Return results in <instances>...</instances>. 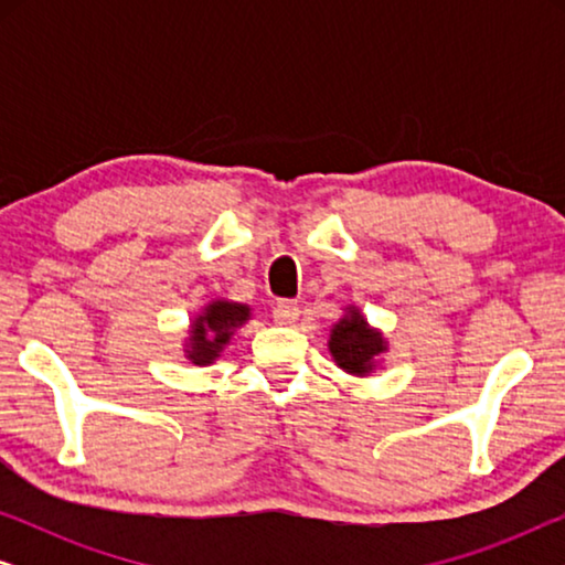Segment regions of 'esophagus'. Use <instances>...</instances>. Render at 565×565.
Instances as JSON below:
<instances>
[{
  "instance_id": "34e87169",
  "label": "esophagus",
  "mask_w": 565,
  "mask_h": 565,
  "mask_svg": "<svg viewBox=\"0 0 565 565\" xmlns=\"http://www.w3.org/2000/svg\"><path fill=\"white\" fill-rule=\"evenodd\" d=\"M273 316H275L277 323H282V327H290V323L298 321L300 308H298L296 300H280V303L273 308Z\"/></svg>"
}]
</instances>
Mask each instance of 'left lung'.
I'll return each mask as SVG.
<instances>
[{
  "label": "left lung",
  "instance_id": "1",
  "mask_svg": "<svg viewBox=\"0 0 565 565\" xmlns=\"http://www.w3.org/2000/svg\"><path fill=\"white\" fill-rule=\"evenodd\" d=\"M388 350L383 334L370 327L358 308L350 306L347 313L331 327L329 352L344 373L367 375L377 367V358Z\"/></svg>",
  "mask_w": 565,
  "mask_h": 565
}]
</instances>
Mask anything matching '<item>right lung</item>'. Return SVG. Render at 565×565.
<instances>
[{
	"mask_svg": "<svg viewBox=\"0 0 565 565\" xmlns=\"http://www.w3.org/2000/svg\"><path fill=\"white\" fill-rule=\"evenodd\" d=\"M249 306L234 303V300H211L190 323V339L184 344L188 360L195 365H211L213 360L221 358L223 347L231 342L234 331L249 321Z\"/></svg>",
	"mask_w": 565,
	"mask_h": 565,
	"instance_id": "obj_1",
	"label": "right lung"
}]
</instances>
